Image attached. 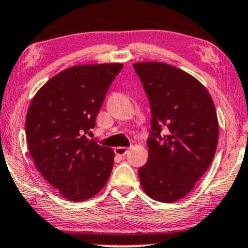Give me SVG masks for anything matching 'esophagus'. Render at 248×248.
I'll return each mask as SVG.
<instances>
[{
  "mask_svg": "<svg viewBox=\"0 0 248 248\" xmlns=\"http://www.w3.org/2000/svg\"><path fill=\"white\" fill-rule=\"evenodd\" d=\"M127 152H128V148L127 147L119 146V147H115L114 148V153L117 154V155H119V156H124V155L127 154Z\"/></svg>",
  "mask_w": 248,
  "mask_h": 248,
  "instance_id": "esophagus-1",
  "label": "esophagus"
}]
</instances>
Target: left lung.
<instances>
[{
    "instance_id": "obj_1",
    "label": "left lung",
    "mask_w": 248,
    "mask_h": 248,
    "mask_svg": "<svg viewBox=\"0 0 248 248\" xmlns=\"http://www.w3.org/2000/svg\"><path fill=\"white\" fill-rule=\"evenodd\" d=\"M134 69L152 114L148 160L138 169L141 188L151 199L173 203L195 187L212 162L219 140L216 107L209 91L179 68L137 62Z\"/></svg>"
}]
</instances>
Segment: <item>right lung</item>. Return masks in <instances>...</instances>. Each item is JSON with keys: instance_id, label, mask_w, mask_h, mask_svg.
<instances>
[{"instance_id": "obj_1", "label": "right lung", "mask_w": 248, "mask_h": 248, "mask_svg": "<svg viewBox=\"0 0 248 248\" xmlns=\"http://www.w3.org/2000/svg\"><path fill=\"white\" fill-rule=\"evenodd\" d=\"M121 63L80 64L59 72L36 93L26 117L28 150L46 181L72 202L107 185L114 152L88 140Z\"/></svg>"}]
</instances>
